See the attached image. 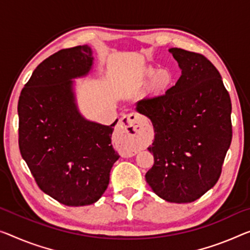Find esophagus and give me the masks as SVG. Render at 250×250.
I'll use <instances>...</instances> for the list:
<instances>
[{"label": "esophagus", "instance_id": "1", "mask_svg": "<svg viewBox=\"0 0 250 250\" xmlns=\"http://www.w3.org/2000/svg\"><path fill=\"white\" fill-rule=\"evenodd\" d=\"M144 127L145 121L143 120V117L135 113L124 115L120 120V123H118V128H120L121 134L126 133L136 143H140L142 138H143Z\"/></svg>", "mask_w": 250, "mask_h": 250}]
</instances>
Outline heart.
Instances as JSON below:
<instances>
[{
	"instance_id": "heart-1",
	"label": "heart",
	"mask_w": 250,
	"mask_h": 250,
	"mask_svg": "<svg viewBox=\"0 0 250 250\" xmlns=\"http://www.w3.org/2000/svg\"><path fill=\"white\" fill-rule=\"evenodd\" d=\"M154 75L155 77H153V86L156 90L159 91H163V90H167L168 87L171 86L172 82H173V76L168 70L167 69H162V70H159L155 74V70H148L146 72V77H152Z\"/></svg>"
}]
</instances>
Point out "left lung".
<instances>
[{
    "instance_id": "1",
    "label": "left lung",
    "mask_w": 250,
    "mask_h": 250,
    "mask_svg": "<svg viewBox=\"0 0 250 250\" xmlns=\"http://www.w3.org/2000/svg\"><path fill=\"white\" fill-rule=\"evenodd\" d=\"M168 51L181 77L165 94L145 97L136 110L151 120L154 164L145 174L163 200L188 203L217 183L231 143V102L221 76L205 56L179 48Z\"/></svg>"
}]
</instances>
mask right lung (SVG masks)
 Instances as JSON below:
<instances>
[{
	"instance_id": "obj_1",
	"label": "right lung",
	"mask_w": 250,
	"mask_h": 250,
	"mask_svg": "<svg viewBox=\"0 0 250 250\" xmlns=\"http://www.w3.org/2000/svg\"><path fill=\"white\" fill-rule=\"evenodd\" d=\"M89 45L63 49L42 61L19 98V147L40 189L69 207L93 205L120 159L113 126L86 120L72 79L93 69Z\"/></svg>"
}]
</instances>
